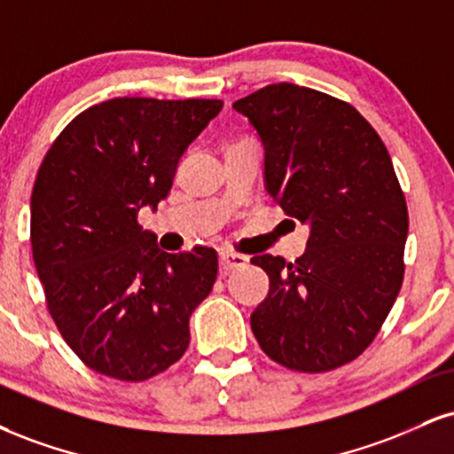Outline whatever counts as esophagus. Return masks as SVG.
<instances>
[{"mask_svg":"<svg viewBox=\"0 0 454 454\" xmlns=\"http://www.w3.org/2000/svg\"><path fill=\"white\" fill-rule=\"evenodd\" d=\"M247 264V255L232 254V251H222L220 254V270L228 272L234 269H241V266Z\"/></svg>","mask_w":454,"mask_h":454,"instance_id":"34e87169","label":"esophagus"}]
</instances>
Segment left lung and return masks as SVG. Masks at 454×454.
I'll list each match as a JSON object with an SVG mask.
<instances>
[{
    "label": "left lung",
    "mask_w": 454,
    "mask_h": 454,
    "mask_svg": "<svg viewBox=\"0 0 454 454\" xmlns=\"http://www.w3.org/2000/svg\"><path fill=\"white\" fill-rule=\"evenodd\" d=\"M264 147V188L309 226L296 262L251 258L269 294L251 313L262 351L325 372L368 348L400 294L406 199L389 152L357 109L304 86L270 84L232 103Z\"/></svg>",
    "instance_id": "left-lung-1"
}]
</instances>
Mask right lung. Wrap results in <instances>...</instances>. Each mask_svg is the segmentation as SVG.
Returning <instances> with one entry per match:
<instances>
[{
  "instance_id": "add662e5",
  "label": "right lung",
  "mask_w": 454,
  "mask_h": 454,
  "mask_svg": "<svg viewBox=\"0 0 454 454\" xmlns=\"http://www.w3.org/2000/svg\"><path fill=\"white\" fill-rule=\"evenodd\" d=\"M220 99L116 97L75 116L51 145L31 194V247L54 324L95 372L145 380L190 345L217 254H167L137 223L171 192L179 162Z\"/></svg>"
}]
</instances>
